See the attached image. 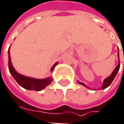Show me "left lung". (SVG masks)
<instances>
[{
    "mask_svg": "<svg viewBox=\"0 0 124 124\" xmlns=\"http://www.w3.org/2000/svg\"><path fill=\"white\" fill-rule=\"evenodd\" d=\"M118 60H119V54H118ZM119 68H120V60H119V62H118V64L117 65V67L114 69V70L113 71L112 74H111L108 77H107V79L104 81L103 85H102V86L100 88V89H106V88L108 87V86H110V85L111 84V82H113V80L114 79V78H115V77H116V74H117V72H118V71L119 70ZM79 84L83 85V86H85V87H87V88H88V86H87L86 85H85L84 83H82V82H79Z\"/></svg>",
    "mask_w": 124,
    "mask_h": 124,
    "instance_id": "1",
    "label": "left lung"
}]
</instances>
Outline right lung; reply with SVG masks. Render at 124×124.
<instances>
[{
    "mask_svg": "<svg viewBox=\"0 0 124 124\" xmlns=\"http://www.w3.org/2000/svg\"><path fill=\"white\" fill-rule=\"evenodd\" d=\"M57 64V62L55 63L52 66V67L51 68V71L53 70L54 67H55ZM8 68H9V71L10 74H12L13 78L16 80V82L19 84V85H20L22 87L28 90H34V91H38V92L41 91L43 89H45L47 85H50L52 81V79L51 77L44 79H37L34 78L27 77H25L23 75H21L17 73L12 65L9 50H8Z\"/></svg>",
    "mask_w": 124,
    "mask_h": 124,
    "instance_id": "obj_1",
    "label": "right lung"
}]
</instances>
